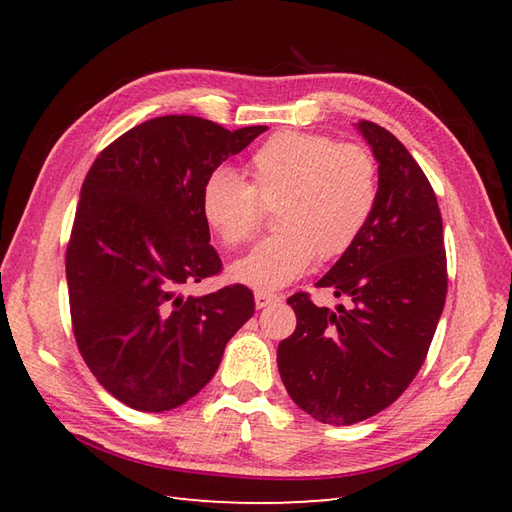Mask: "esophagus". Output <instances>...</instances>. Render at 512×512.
Wrapping results in <instances>:
<instances>
[{
	"label": "esophagus",
	"mask_w": 512,
	"mask_h": 512,
	"mask_svg": "<svg viewBox=\"0 0 512 512\" xmlns=\"http://www.w3.org/2000/svg\"><path fill=\"white\" fill-rule=\"evenodd\" d=\"M275 301H279V297L277 295H273V292H255V306H257V310H262V308H266V306H270V303H275Z\"/></svg>",
	"instance_id": "esophagus-1"
}]
</instances>
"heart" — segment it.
<instances>
[{
    "label": "heart",
    "instance_id": "heart-1",
    "mask_svg": "<svg viewBox=\"0 0 512 512\" xmlns=\"http://www.w3.org/2000/svg\"><path fill=\"white\" fill-rule=\"evenodd\" d=\"M250 184L215 169L200 191L206 226L224 246L255 235L262 204L273 206L275 235L233 262L231 279L259 292L297 281L314 259L345 255L374 213L376 160L361 145L306 132H279L248 158Z\"/></svg>",
    "mask_w": 512,
    "mask_h": 512
}]
</instances>
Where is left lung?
<instances>
[{
  "label": "left lung",
  "instance_id": "obj_1",
  "mask_svg": "<svg viewBox=\"0 0 512 512\" xmlns=\"http://www.w3.org/2000/svg\"><path fill=\"white\" fill-rule=\"evenodd\" d=\"M356 129L378 162V198L365 231L317 288L347 301L319 308L288 299L297 328L279 343L290 398L325 424L376 416L427 358L447 299V253L436 193L400 140L376 123Z\"/></svg>",
  "mask_w": 512,
  "mask_h": 512
}]
</instances>
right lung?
<instances>
[{
  "label": "right lung",
  "mask_w": 512,
  "mask_h": 512,
  "mask_svg": "<svg viewBox=\"0 0 512 512\" xmlns=\"http://www.w3.org/2000/svg\"><path fill=\"white\" fill-rule=\"evenodd\" d=\"M266 129L158 116L105 147L85 176L65 253L72 330L90 372L127 407L184 405L253 317L242 284L204 297L182 288L222 270L200 211L206 176Z\"/></svg>",
  "instance_id": "right-lung-1"
}]
</instances>
